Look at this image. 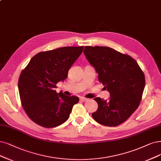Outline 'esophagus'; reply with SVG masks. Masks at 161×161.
I'll return each instance as SVG.
<instances>
[{
    "instance_id": "obj_1",
    "label": "esophagus",
    "mask_w": 161,
    "mask_h": 161,
    "mask_svg": "<svg viewBox=\"0 0 161 161\" xmlns=\"http://www.w3.org/2000/svg\"><path fill=\"white\" fill-rule=\"evenodd\" d=\"M80 100H81V101H82V102H87V101L88 100V99L81 97H80Z\"/></svg>"
}]
</instances>
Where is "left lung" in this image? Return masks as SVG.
I'll list each match as a JSON object with an SVG mask.
<instances>
[{"label":"left lung","instance_id":"left-lung-1","mask_svg":"<svg viewBox=\"0 0 161 161\" xmlns=\"http://www.w3.org/2000/svg\"><path fill=\"white\" fill-rule=\"evenodd\" d=\"M84 55L110 93L109 99L94 98L98 108L92 114L97 123L115 127L137 109L145 85L142 71L133 58L105 46H86Z\"/></svg>","mask_w":161,"mask_h":161}]
</instances>
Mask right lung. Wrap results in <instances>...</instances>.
I'll return each instance as SVG.
<instances>
[{"mask_svg":"<svg viewBox=\"0 0 161 161\" xmlns=\"http://www.w3.org/2000/svg\"><path fill=\"white\" fill-rule=\"evenodd\" d=\"M84 46L62 47L41 52L32 58L19 80L21 103L31 119L39 125L52 128L68 120L79 97L55 90L83 52Z\"/></svg>","mask_w":161,"mask_h":161,"instance_id":"obj_1","label":"right lung"}]
</instances>
